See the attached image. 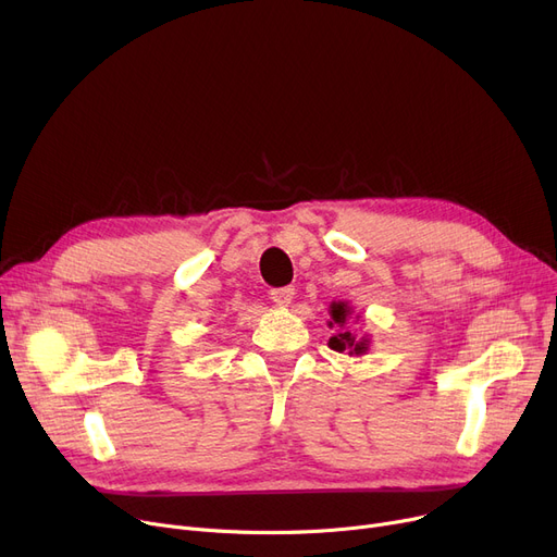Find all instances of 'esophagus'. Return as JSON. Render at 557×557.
<instances>
[{
  "label": "esophagus",
  "instance_id": "1",
  "mask_svg": "<svg viewBox=\"0 0 557 557\" xmlns=\"http://www.w3.org/2000/svg\"><path fill=\"white\" fill-rule=\"evenodd\" d=\"M271 300L280 307H288L290 300H294L296 296V288L294 286H277V288H271Z\"/></svg>",
  "mask_w": 557,
  "mask_h": 557
}]
</instances>
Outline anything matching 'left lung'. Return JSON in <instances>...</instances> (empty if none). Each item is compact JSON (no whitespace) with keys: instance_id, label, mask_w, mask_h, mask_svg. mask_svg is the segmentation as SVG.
Here are the masks:
<instances>
[{"instance_id":"left-lung-1","label":"left lung","mask_w":557,"mask_h":557,"mask_svg":"<svg viewBox=\"0 0 557 557\" xmlns=\"http://www.w3.org/2000/svg\"><path fill=\"white\" fill-rule=\"evenodd\" d=\"M330 315H332L330 327H334V325L341 327V332L330 338V347L336 349V352H347L349 357L366 355L368 347H370V338L368 336H357V334L345 330L347 318H352V307H349L347 302H332Z\"/></svg>"}]
</instances>
